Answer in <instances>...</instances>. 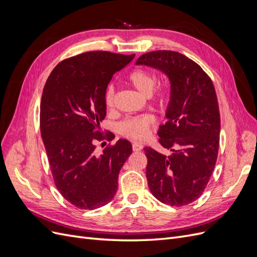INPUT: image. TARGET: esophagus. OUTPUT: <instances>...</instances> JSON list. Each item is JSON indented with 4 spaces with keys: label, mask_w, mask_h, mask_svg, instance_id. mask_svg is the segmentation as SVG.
<instances>
[{
    "label": "esophagus",
    "mask_w": 257,
    "mask_h": 257,
    "mask_svg": "<svg viewBox=\"0 0 257 257\" xmlns=\"http://www.w3.org/2000/svg\"><path fill=\"white\" fill-rule=\"evenodd\" d=\"M132 148H133V151L138 152V151H141V150L143 149V145H141V144H137V143H134L133 145H132Z\"/></svg>",
    "instance_id": "esophagus-1"
}]
</instances>
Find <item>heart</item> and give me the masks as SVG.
Wrapping results in <instances>:
<instances>
[{"label": "heart", "instance_id": "obj_1", "mask_svg": "<svg viewBox=\"0 0 257 257\" xmlns=\"http://www.w3.org/2000/svg\"><path fill=\"white\" fill-rule=\"evenodd\" d=\"M128 82L133 87L142 93L143 95L150 96L157 85L158 78L155 74L145 71V69H135L128 75ZM114 88L113 85L109 84L104 93V102L105 105L110 108L114 103ZM158 99L163 100L165 97L164 92H160L157 95ZM154 118L151 114H144L139 116H131L123 120L119 124V132L128 138L132 139H143L148 135L149 128L153 125Z\"/></svg>", "mask_w": 257, "mask_h": 257}]
</instances>
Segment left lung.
<instances>
[{
    "instance_id": "left-lung-1",
    "label": "left lung",
    "mask_w": 257,
    "mask_h": 257,
    "mask_svg": "<svg viewBox=\"0 0 257 257\" xmlns=\"http://www.w3.org/2000/svg\"><path fill=\"white\" fill-rule=\"evenodd\" d=\"M136 64L157 68L170 81L167 121L158 132L160 144L170 152L145 148L148 185L163 204H191L205 191L219 151L221 119L214 85L197 63L176 51L147 52Z\"/></svg>"
}]
</instances>
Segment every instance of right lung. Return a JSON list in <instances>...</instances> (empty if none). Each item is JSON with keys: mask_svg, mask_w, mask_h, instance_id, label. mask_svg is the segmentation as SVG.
<instances>
[{"mask_svg": "<svg viewBox=\"0 0 257 257\" xmlns=\"http://www.w3.org/2000/svg\"><path fill=\"white\" fill-rule=\"evenodd\" d=\"M135 54L89 51L68 58L53 68L41 100V134L57 189L79 209L105 206L118 190L120 169L132 145L120 139L95 151V141H112L98 130L106 116L104 93L115 72Z\"/></svg>", "mask_w": 257, "mask_h": 257, "instance_id": "right-lung-1", "label": "right lung"}]
</instances>
